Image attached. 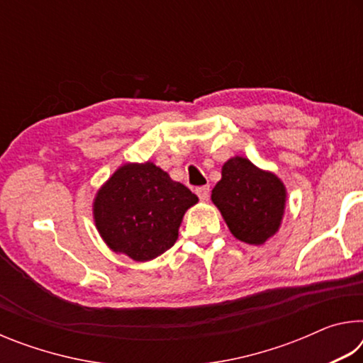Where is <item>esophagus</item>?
<instances>
[{
    "label": "esophagus",
    "mask_w": 363,
    "mask_h": 363,
    "mask_svg": "<svg viewBox=\"0 0 363 363\" xmlns=\"http://www.w3.org/2000/svg\"><path fill=\"white\" fill-rule=\"evenodd\" d=\"M196 195H199L200 200H208V196H210V186H201V187H196Z\"/></svg>",
    "instance_id": "esophagus-1"
}]
</instances>
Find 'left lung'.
I'll return each mask as SVG.
<instances>
[{
    "instance_id": "8db88e82",
    "label": "left lung",
    "mask_w": 363,
    "mask_h": 363,
    "mask_svg": "<svg viewBox=\"0 0 363 363\" xmlns=\"http://www.w3.org/2000/svg\"><path fill=\"white\" fill-rule=\"evenodd\" d=\"M233 237L262 245L279 230L286 192L277 176L256 168L250 160L233 157L224 163L223 177L211 192Z\"/></svg>"
}]
</instances>
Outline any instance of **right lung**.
Wrapping results in <instances>:
<instances>
[{"label": "right lung", "instance_id": "right-lung-1", "mask_svg": "<svg viewBox=\"0 0 363 363\" xmlns=\"http://www.w3.org/2000/svg\"><path fill=\"white\" fill-rule=\"evenodd\" d=\"M196 201L199 196L153 163H128L97 192L94 220L115 253L150 261L176 243L184 213Z\"/></svg>", "mask_w": 363, "mask_h": 363}]
</instances>
